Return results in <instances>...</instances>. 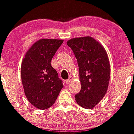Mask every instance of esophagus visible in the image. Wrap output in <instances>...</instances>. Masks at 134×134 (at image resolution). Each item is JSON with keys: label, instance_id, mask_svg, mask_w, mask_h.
<instances>
[{"label": "esophagus", "instance_id": "obj_1", "mask_svg": "<svg viewBox=\"0 0 134 134\" xmlns=\"http://www.w3.org/2000/svg\"><path fill=\"white\" fill-rule=\"evenodd\" d=\"M72 80V78L71 77H69L68 79H67V80H66V81H65L66 84H70V83L71 82Z\"/></svg>", "mask_w": 134, "mask_h": 134}]
</instances>
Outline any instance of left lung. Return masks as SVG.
<instances>
[{"instance_id":"obj_1","label":"left lung","mask_w":134,"mask_h":134,"mask_svg":"<svg viewBox=\"0 0 134 134\" xmlns=\"http://www.w3.org/2000/svg\"><path fill=\"white\" fill-rule=\"evenodd\" d=\"M74 53L79 69L81 89L75 96L79 105L94 107L104 96L110 77V65L106 50L90 36L72 38L67 42Z\"/></svg>"}]
</instances>
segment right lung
I'll return each instance as SVG.
<instances>
[{
    "mask_svg": "<svg viewBox=\"0 0 134 134\" xmlns=\"http://www.w3.org/2000/svg\"><path fill=\"white\" fill-rule=\"evenodd\" d=\"M63 41L40 40L23 58L21 75L24 93L30 103L40 110L52 107L64 87L57 72L50 64Z\"/></svg>",
    "mask_w": 134,
    "mask_h": 134,
    "instance_id": "obj_1",
    "label": "right lung"
}]
</instances>
